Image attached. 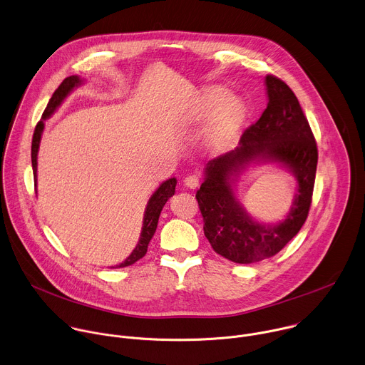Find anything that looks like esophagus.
<instances>
[{"instance_id": "esophagus-1", "label": "esophagus", "mask_w": 365, "mask_h": 365, "mask_svg": "<svg viewBox=\"0 0 365 365\" xmlns=\"http://www.w3.org/2000/svg\"><path fill=\"white\" fill-rule=\"evenodd\" d=\"M183 182H185V185H186L187 187L196 189V187L200 185V178H199V175H187Z\"/></svg>"}]
</instances>
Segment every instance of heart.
Here are the masks:
<instances>
[{"label":"heart","instance_id":"heart-1","mask_svg":"<svg viewBox=\"0 0 365 365\" xmlns=\"http://www.w3.org/2000/svg\"><path fill=\"white\" fill-rule=\"evenodd\" d=\"M192 118L195 120L210 118L205 130V140L210 148L222 149L242 130L247 119V106L240 98L232 96L227 89L212 86L196 99Z\"/></svg>","mask_w":365,"mask_h":365}]
</instances>
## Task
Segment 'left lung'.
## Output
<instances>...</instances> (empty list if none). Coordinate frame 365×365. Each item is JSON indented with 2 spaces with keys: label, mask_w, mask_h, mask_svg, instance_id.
Here are the masks:
<instances>
[{
  "label": "left lung",
  "mask_w": 365,
  "mask_h": 365,
  "mask_svg": "<svg viewBox=\"0 0 365 365\" xmlns=\"http://www.w3.org/2000/svg\"><path fill=\"white\" fill-rule=\"evenodd\" d=\"M267 108L249 126L239 146L207 162L205 182L196 192L203 230L213 250L225 259L249 264L277 255L304 225L313 197L319 160L317 143L294 92L280 78L267 75ZM279 163L298 180V193L287 219L279 224L255 221L235 199L231 183L250 163Z\"/></svg>",
  "instance_id": "obj_1"
}]
</instances>
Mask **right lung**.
<instances>
[{
    "instance_id": "right-lung-1",
    "label": "right lung",
    "mask_w": 365,
    "mask_h": 365,
    "mask_svg": "<svg viewBox=\"0 0 365 365\" xmlns=\"http://www.w3.org/2000/svg\"><path fill=\"white\" fill-rule=\"evenodd\" d=\"M83 81L78 76V75H72L68 76L62 81V83L58 86V89L53 92L52 98L49 99L43 113H42V119L36 123L35 130H34V136H32V146H31V160H32V170H34V180H35V186H36V158H38V149H39V142H41V136H42V130L45 126V119H48L56 109L58 106L63 102V99L76 88L82 83ZM176 178H170L168 180H165L156 190L155 193L150 196L146 209H145V215H143V226H142V232H140V237L139 242L136 245V247L132 250V253L125 259V262H122L119 266L116 267H126L130 266L133 263H136L139 259H142L146 252H148V245L150 242V239L153 237L156 227H158V220L160 216V212L165 206V203L168 202L169 197H172L175 195V187H176Z\"/></svg>"
}]
</instances>
